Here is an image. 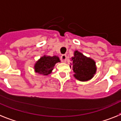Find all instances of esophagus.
Returning a JSON list of instances; mask_svg holds the SVG:
<instances>
[{
	"instance_id": "obj_1",
	"label": "esophagus",
	"mask_w": 121,
	"mask_h": 121,
	"mask_svg": "<svg viewBox=\"0 0 121 121\" xmlns=\"http://www.w3.org/2000/svg\"><path fill=\"white\" fill-rule=\"evenodd\" d=\"M66 59H67V56L66 55H62L61 56V60L63 63H65V62L66 61Z\"/></svg>"
}]
</instances>
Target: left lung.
<instances>
[{"instance_id":"1","label":"left lung","mask_w":121,"mask_h":121,"mask_svg":"<svg viewBox=\"0 0 121 121\" xmlns=\"http://www.w3.org/2000/svg\"><path fill=\"white\" fill-rule=\"evenodd\" d=\"M73 55L71 58L72 61L71 65L74 72L73 76L82 82L91 79L97 70L94 60L83 55L78 50H75Z\"/></svg>"}]
</instances>
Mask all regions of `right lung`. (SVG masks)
Listing matches in <instances>:
<instances>
[{
    "label": "right lung",
    "mask_w": 121,
    "mask_h": 121,
    "mask_svg": "<svg viewBox=\"0 0 121 121\" xmlns=\"http://www.w3.org/2000/svg\"><path fill=\"white\" fill-rule=\"evenodd\" d=\"M60 62L57 56H44L40 58L35 65V71L43 75H48L52 72L56 63Z\"/></svg>",
    "instance_id": "obj_1"
}]
</instances>
